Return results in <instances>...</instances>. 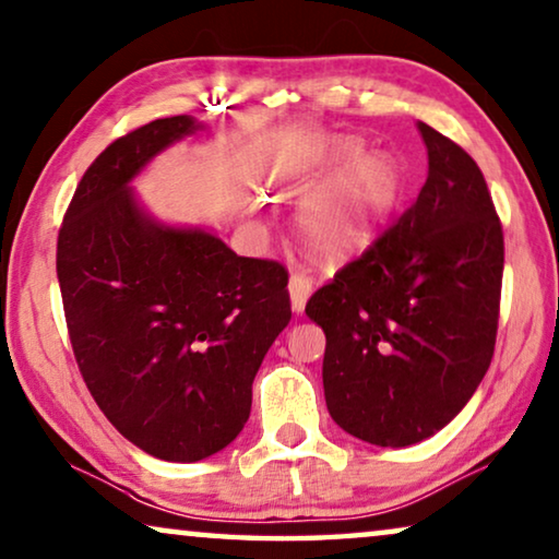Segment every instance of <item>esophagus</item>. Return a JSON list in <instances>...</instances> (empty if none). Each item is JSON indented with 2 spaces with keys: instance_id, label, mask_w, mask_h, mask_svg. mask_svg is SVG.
<instances>
[{
  "instance_id": "obj_1",
  "label": "esophagus",
  "mask_w": 559,
  "mask_h": 559,
  "mask_svg": "<svg viewBox=\"0 0 559 559\" xmlns=\"http://www.w3.org/2000/svg\"><path fill=\"white\" fill-rule=\"evenodd\" d=\"M310 295H312V280L307 277V274H293V277H289V299H293V310L302 312Z\"/></svg>"
}]
</instances>
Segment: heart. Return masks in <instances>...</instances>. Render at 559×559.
<instances>
[{
	"instance_id": "1",
	"label": "heart",
	"mask_w": 559,
	"mask_h": 559,
	"mask_svg": "<svg viewBox=\"0 0 559 559\" xmlns=\"http://www.w3.org/2000/svg\"><path fill=\"white\" fill-rule=\"evenodd\" d=\"M287 176L310 189L299 206V237L322 260H345L383 229L403 193V176L385 153L362 158L358 141H337L314 158L297 160Z\"/></svg>"
}]
</instances>
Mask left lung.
<instances>
[{"instance_id":"obj_1","label":"left lung","mask_w":559,"mask_h":559,"mask_svg":"<svg viewBox=\"0 0 559 559\" xmlns=\"http://www.w3.org/2000/svg\"><path fill=\"white\" fill-rule=\"evenodd\" d=\"M428 179L401 219L307 299L325 330L328 411L355 439L411 447L441 431L489 370L504 234L481 168L418 123Z\"/></svg>"}]
</instances>
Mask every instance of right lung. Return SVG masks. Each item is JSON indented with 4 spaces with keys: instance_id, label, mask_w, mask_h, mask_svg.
I'll return each instance as SVG.
<instances>
[{
    "instance_id": "obj_1",
    "label": "right lung",
    "mask_w": 559,
    "mask_h": 559,
    "mask_svg": "<svg viewBox=\"0 0 559 559\" xmlns=\"http://www.w3.org/2000/svg\"><path fill=\"white\" fill-rule=\"evenodd\" d=\"M201 123L151 120L93 160L60 226L64 320L105 418L164 461H201L237 439L252 383L289 325L287 270L237 257L204 229L153 219L128 183Z\"/></svg>"
}]
</instances>
